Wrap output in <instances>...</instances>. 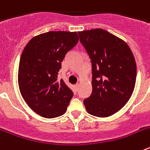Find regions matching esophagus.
I'll list each match as a JSON object with an SVG mask.
<instances>
[{"label": "esophagus", "mask_w": 150, "mask_h": 150, "mask_svg": "<svg viewBox=\"0 0 150 150\" xmlns=\"http://www.w3.org/2000/svg\"><path fill=\"white\" fill-rule=\"evenodd\" d=\"M74 88H75V90H76V91H78V88H79V84H76L74 86Z\"/></svg>", "instance_id": "1"}]
</instances>
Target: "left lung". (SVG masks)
<instances>
[{
    "label": "left lung",
    "mask_w": 150,
    "mask_h": 150,
    "mask_svg": "<svg viewBox=\"0 0 150 150\" xmlns=\"http://www.w3.org/2000/svg\"><path fill=\"white\" fill-rule=\"evenodd\" d=\"M78 34L92 67V91L83 103L89 114L107 117L121 110L133 93L137 76L134 57L124 40L104 29Z\"/></svg>",
    "instance_id": "obj_1"
}]
</instances>
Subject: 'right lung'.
Returning a JSON list of instances; mask_svg holds the SVG:
<instances>
[{"instance_id": "1", "label": "right lung", "mask_w": 150, "mask_h": 150, "mask_svg": "<svg viewBox=\"0 0 150 150\" xmlns=\"http://www.w3.org/2000/svg\"><path fill=\"white\" fill-rule=\"evenodd\" d=\"M79 40L76 32L49 31L36 36L22 52L18 72L21 95L40 116L51 119L66 112L74 93L61 79L62 62Z\"/></svg>"}]
</instances>
